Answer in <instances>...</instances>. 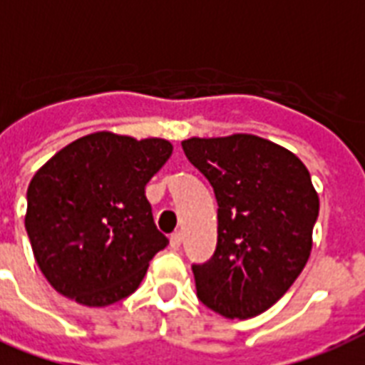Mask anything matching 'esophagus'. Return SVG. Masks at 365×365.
<instances>
[{
	"label": "esophagus",
	"mask_w": 365,
	"mask_h": 365,
	"mask_svg": "<svg viewBox=\"0 0 365 365\" xmlns=\"http://www.w3.org/2000/svg\"><path fill=\"white\" fill-rule=\"evenodd\" d=\"M182 240H183V235L180 233V231H176V233H172L170 237V246L172 248H180V246H182Z\"/></svg>",
	"instance_id": "1"
}]
</instances>
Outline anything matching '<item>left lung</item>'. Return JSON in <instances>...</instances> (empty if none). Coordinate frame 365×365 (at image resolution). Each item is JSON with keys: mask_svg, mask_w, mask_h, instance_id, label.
I'll list each match as a JSON object with an SVG mask.
<instances>
[{"mask_svg": "<svg viewBox=\"0 0 365 365\" xmlns=\"http://www.w3.org/2000/svg\"><path fill=\"white\" fill-rule=\"evenodd\" d=\"M189 163L217 200V246L193 265L197 295L225 318L272 307L299 277L312 248L318 195L292 151L254 134L189 138Z\"/></svg>", "mask_w": 365, "mask_h": 365, "instance_id": "1", "label": "left lung"}]
</instances>
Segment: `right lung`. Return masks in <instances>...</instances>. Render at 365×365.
<instances>
[{
	"mask_svg": "<svg viewBox=\"0 0 365 365\" xmlns=\"http://www.w3.org/2000/svg\"><path fill=\"white\" fill-rule=\"evenodd\" d=\"M172 155L160 138L113 132L83 136L36 172L26 231L58 294L87 307L125 299L168 239L153 222L145 183Z\"/></svg>",
	"mask_w": 365,
	"mask_h": 365,
	"instance_id": "add662e5",
	"label": "right lung"
}]
</instances>
